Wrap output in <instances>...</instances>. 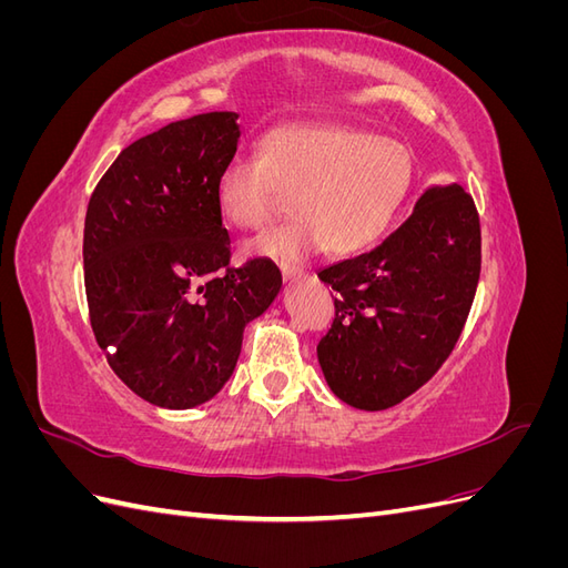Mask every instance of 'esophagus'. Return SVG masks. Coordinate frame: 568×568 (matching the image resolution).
<instances>
[{
	"label": "esophagus",
	"mask_w": 568,
	"mask_h": 568,
	"mask_svg": "<svg viewBox=\"0 0 568 568\" xmlns=\"http://www.w3.org/2000/svg\"><path fill=\"white\" fill-rule=\"evenodd\" d=\"M280 267H282V277H284V282H296V280L305 277V270H303V267L286 265V263H282Z\"/></svg>",
	"instance_id": "esophagus-1"
}]
</instances>
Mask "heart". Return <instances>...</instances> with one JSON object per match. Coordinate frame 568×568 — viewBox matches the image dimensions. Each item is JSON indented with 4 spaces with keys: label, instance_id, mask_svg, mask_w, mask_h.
Wrapping results in <instances>:
<instances>
[{
    "label": "heart",
    "instance_id": "1",
    "mask_svg": "<svg viewBox=\"0 0 568 568\" xmlns=\"http://www.w3.org/2000/svg\"><path fill=\"white\" fill-rule=\"evenodd\" d=\"M415 182L403 144L348 125L272 130L257 159L239 156L220 170L215 203L227 225L255 232L291 209L296 217L257 239L251 253L298 257L329 248L363 253L393 225Z\"/></svg>",
    "mask_w": 568,
    "mask_h": 568
}]
</instances>
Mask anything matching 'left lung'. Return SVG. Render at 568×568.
I'll list each match as a JSON object with an SVG mask.
<instances>
[{
  "label": "left lung",
  "mask_w": 568,
  "mask_h": 568,
  "mask_svg": "<svg viewBox=\"0 0 568 568\" xmlns=\"http://www.w3.org/2000/svg\"><path fill=\"white\" fill-rule=\"evenodd\" d=\"M480 274V225L459 184L428 186L415 211L369 253L317 272L336 291L317 359L343 403L388 409L453 353Z\"/></svg>",
  "instance_id": "left-lung-1"
}]
</instances>
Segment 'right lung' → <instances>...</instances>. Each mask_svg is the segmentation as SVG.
<instances>
[{"instance_id": "obj_1", "label": "right lung", "mask_w": 568, "mask_h": 568, "mask_svg": "<svg viewBox=\"0 0 568 568\" xmlns=\"http://www.w3.org/2000/svg\"><path fill=\"white\" fill-rule=\"evenodd\" d=\"M236 113L178 120L136 140L99 180L84 217V291L99 348L151 405L189 409L232 376L246 324L282 288L267 257L230 265L215 203Z\"/></svg>"}]
</instances>
